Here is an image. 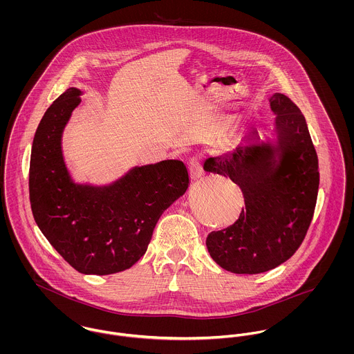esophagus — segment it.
Here are the masks:
<instances>
[{"label": "esophagus", "instance_id": "esophagus-1", "mask_svg": "<svg viewBox=\"0 0 354 354\" xmlns=\"http://www.w3.org/2000/svg\"><path fill=\"white\" fill-rule=\"evenodd\" d=\"M189 174L192 180H199L203 176L202 159L201 156H192L188 163Z\"/></svg>", "mask_w": 354, "mask_h": 354}]
</instances>
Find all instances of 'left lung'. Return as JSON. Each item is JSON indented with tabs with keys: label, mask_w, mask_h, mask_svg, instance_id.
I'll return each instance as SVG.
<instances>
[{
	"label": "left lung",
	"mask_w": 354,
	"mask_h": 354,
	"mask_svg": "<svg viewBox=\"0 0 354 354\" xmlns=\"http://www.w3.org/2000/svg\"><path fill=\"white\" fill-rule=\"evenodd\" d=\"M268 101L275 139L263 142L253 132L232 151L203 165L208 173L229 177L244 195L239 219L205 240L216 264L234 274L266 272L292 257L317 199V155L301 110L279 93Z\"/></svg>",
	"instance_id": "obj_1"
}]
</instances>
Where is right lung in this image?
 <instances>
[{
  "mask_svg": "<svg viewBox=\"0 0 354 354\" xmlns=\"http://www.w3.org/2000/svg\"><path fill=\"white\" fill-rule=\"evenodd\" d=\"M83 91L68 88L46 110L32 142L30 202L34 219L75 270L109 275L132 267L151 241L163 211L189 185L184 162L135 166L107 185L75 183L62 153V133Z\"/></svg>",
  "mask_w": 354,
  "mask_h": 354,
  "instance_id": "1",
  "label": "right lung"
}]
</instances>
